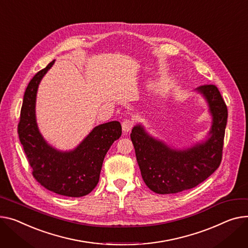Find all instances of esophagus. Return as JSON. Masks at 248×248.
<instances>
[{"mask_svg":"<svg viewBox=\"0 0 248 248\" xmlns=\"http://www.w3.org/2000/svg\"><path fill=\"white\" fill-rule=\"evenodd\" d=\"M135 124V122L133 120H125L123 122L122 124V127H123V130L124 133H128V131L133 128Z\"/></svg>","mask_w":248,"mask_h":248,"instance_id":"1","label":"esophagus"}]
</instances>
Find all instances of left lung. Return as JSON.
Masks as SVG:
<instances>
[{
    "mask_svg": "<svg viewBox=\"0 0 248 248\" xmlns=\"http://www.w3.org/2000/svg\"><path fill=\"white\" fill-rule=\"evenodd\" d=\"M195 91L207 102L212 124L205 140L186 150H176L148 135L141 124L134 126L130 140L144 184L159 194L193 188L216 171L222 158L227 108L214 85Z\"/></svg>",
    "mask_w": 248,
    "mask_h": 248,
    "instance_id": "obj_1",
    "label": "left lung"
}]
</instances>
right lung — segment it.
Wrapping results in <instances>:
<instances>
[{
  "instance_id": "add662e5",
  "label": "right lung",
  "mask_w": 248,
  "mask_h": 248,
  "mask_svg": "<svg viewBox=\"0 0 248 248\" xmlns=\"http://www.w3.org/2000/svg\"><path fill=\"white\" fill-rule=\"evenodd\" d=\"M54 62L55 60L29 82L24 94L18 134L32 176L38 183L55 193L80 197L96 186L104 158L114 140L121 138L122 125L113 121L95 126L70 152H61L49 145L37 124L36 97L40 81Z\"/></svg>"
}]
</instances>
